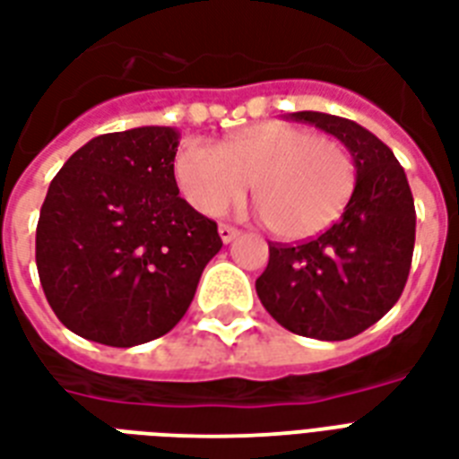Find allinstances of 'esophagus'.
<instances>
[{
  "label": "esophagus",
  "mask_w": 459,
  "mask_h": 459,
  "mask_svg": "<svg viewBox=\"0 0 459 459\" xmlns=\"http://www.w3.org/2000/svg\"><path fill=\"white\" fill-rule=\"evenodd\" d=\"M218 232H220V239L225 241V244H230V241L239 237V230H237V227H232V225H220Z\"/></svg>",
  "instance_id": "1"
}]
</instances>
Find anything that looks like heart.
<instances>
[{
  "label": "heart",
  "mask_w": 459,
  "mask_h": 459,
  "mask_svg": "<svg viewBox=\"0 0 459 459\" xmlns=\"http://www.w3.org/2000/svg\"><path fill=\"white\" fill-rule=\"evenodd\" d=\"M181 196L220 215L251 181L263 222L280 239H307L333 225L357 186V165L340 141L290 122H261L222 148L191 138L174 158Z\"/></svg>",
  "instance_id": "1"
}]
</instances>
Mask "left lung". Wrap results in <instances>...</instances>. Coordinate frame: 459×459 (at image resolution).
Masks as SVG:
<instances>
[{
	"label": "left lung",
	"mask_w": 459,
	"mask_h": 459,
	"mask_svg": "<svg viewBox=\"0 0 459 459\" xmlns=\"http://www.w3.org/2000/svg\"><path fill=\"white\" fill-rule=\"evenodd\" d=\"M294 122L333 134L350 148L357 186L342 218L314 239L268 241V268L255 292L275 321L297 335L350 340L400 299L414 254V198L397 158L357 122L294 112Z\"/></svg>",
	"instance_id": "1"
}]
</instances>
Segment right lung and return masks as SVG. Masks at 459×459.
Wrapping results in <instances>:
<instances>
[{
  "instance_id": "1",
  "label": "right lung",
  "mask_w": 459,
  "mask_h": 459,
  "mask_svg": "<svg viewBox=\"0 0 459 459\" xmlns=\"http://www.w3.org/2000/svg\"><path fill=\"white\" fill-rule=\"evenodd\" d=\"M169 126L102 134L56 172L35 232L42 292L76 335L134 347L181 321L222 248L218 225L179 196Z\"/></svg>"
}]
</instances>
